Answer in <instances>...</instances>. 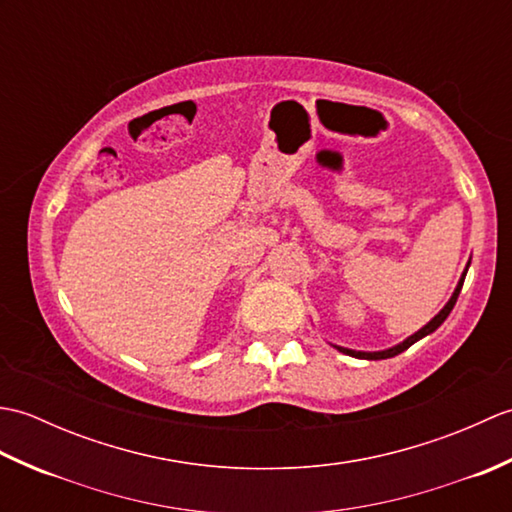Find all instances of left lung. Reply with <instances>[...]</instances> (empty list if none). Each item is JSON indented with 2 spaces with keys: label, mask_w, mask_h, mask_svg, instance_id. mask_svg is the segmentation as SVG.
<instances>
[{
  "label": "left lung",
  "mask_w": 512,
  "mask_h": 512,
  "mask_svg": "<svg viewBox=\"0 0 512 512\" xmlns=\"http://www.w3.org/2000/svg\"><path fill=\"white\" fill-rule=\"evenodd\" d=\"M469 266H471V262L466 264V268H464V273H462V277H460V281H458V288H455V292L451 295V299L447 301V306H444L436 317H433L427 325H424V328H420L416 334H411L409 339H405L402 343H398V345H394V347H389V350H380V352H356V350H347V347H341V345H334L336 350L339 352H343V354H350V356H356V358H365V361H380V358H391V356H396V354H400V352H405V350H409V347L416 343V341H420V339H424V336L427 334H431V332H436L440 325L444 323V319L449 317L451 314V310H453V306H455V301H458V295H460V290H462V284H464V277H466V270H469Z\"/></svg>",
  "instance_id": "left-lung-1"
}]
</instances>
